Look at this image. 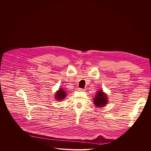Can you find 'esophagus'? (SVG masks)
<instances>
[{"label":"esophagus","instance_id":"esophagus-1","mask_svg":"<svg viewBox=\"0 0 151 151\" xmlns=\"http://www.w3.org/2000/svg\"><path fill=\"white\" fill-rule=\"evenodd\" d=\"M78 91H81V92H84V91H85V89H81V88H79V89H78Z\"/></svg>","mask_w":151,"mask_h":151}]
</instances>
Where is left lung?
<instances>
[{
    "instance_id": "8db88e82",
    "label": "left lung",
    "mask_w": 151,
    "mask_h": 151,
    "mask_svg": "<svg viewBox=\"0 0 151 151\" xmlns=\"http://www.w3.org/2000/svg\"><path fill=\"white\" fill-rule=\"evenodd\" d=\"M94 103L95 106H96L98 108L99 107H103L106 105L108 103V98L107 95L105 94L103 90L98 91L97 94H96L94 98Z\"/></svg>"
}]
</instances>
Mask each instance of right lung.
<instances>
[{"mask_svg": "<svg viewBox=\"0 0 151 151\" xmlns=\"http://www.w3.org/2000/svg\"><path fill=\"white\" fill-rule=\"evenodd\" d=\"M66 92L63 90L62 88H60L58 91H57V93L55 94V99H57V101H60V100H62L63 99H65L66 97Z\"/></svg>", "mask_w": 151, "mask_h": 151, "instance_id": "obj_1", "label": "right lung"}]
</instances>
